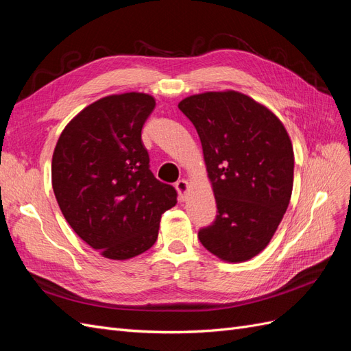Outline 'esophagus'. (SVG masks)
<instances>
[{
    "label": "esophagus",
    "mask_w": 351,
    "mask_h": 351,
    "mask_svg": "<svg viewBox=\"0 0 351 351\" xmlns=\"http://www.w3.org/2000/svg\"><path fill=\"white\" fill-rule=\"evenodd\" d=\"M176 190H177V193H178V197H180V200H184V197H186V193H187V190H189V183H187V180H178V182L176 183Z\"/></svg>",
    "instance_id": "obj_1"
}]
</instances>
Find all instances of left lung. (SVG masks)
Instances as JSON below:
<instances>
[{"instance_id":"8db88e82","label":"left lung","mask_w":351,"mask_h":351,"mask_svg":"<svg viewBox=\"0 0 351 351\" xmlns=\"http://www.w3.org/2000/svg\"><path fill=\"white\" fill-rule=\"evenodd\" d=\"M178 108L196 127L218 209L197 237L222 261H249L268 246L290 204L289 133L277 115L236 90L193 95Z\"/></svg>"}]
</instances>
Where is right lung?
<instances>
[{"instance_id":"right-lung-1","label":"right lung","mask_w":351,"mask_h":351,"mask_svg":"<svg viewBox=\"0 0 351 351\" xmlns=\"http://www.w3.org/2000/svg\"><path fill=\"white\" fill-rule=\"evenodd\" d=\"M155 108L151 95H111L80 111L52 155V189L74 232L104 258L124 261L151 249L173 186L149 169L142 127Z\"/></svg>"}]
</instances>
